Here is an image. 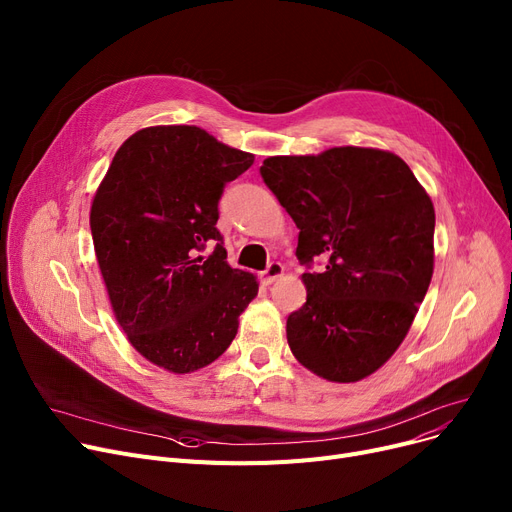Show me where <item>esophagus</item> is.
I'll list each match as a JSON object with an SVG mask.
<instances>
[{
    "mask_svg": "<svg viewBox=\"0 0 512 512\" xmlns=\"http://www.w3.org/2000/svg\"><path fill=\"white\" fill-rule=\"evenodd\" d=\"M282 276H284V265L278 263V261H272L270 265H267V270L261 274V280H263V284L270 286V284H274Z\"/></svg>",
    "mask_w": 512,
    "mask_h": 512,
    "instance_id": "34e87169",
    "label": "esophagus"
}]
</instances>
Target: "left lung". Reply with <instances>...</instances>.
I'll use <instances>...</instances> for the list:
<instances>
[{
    "instance_id": "left-lung-1",
    "label": "left lung",
    "mask_w": 512,
    "mask_h": 512,
    "mask_svg": "<svg viewBox=\"0 0 512 512\" xmlns=\"http://www.w3.org/2000/svg\"><path fill=\"white\" fill-rule=\"evenodd\" d=\"M261 176L297 224L307 303L288 315L292 355L319 378L359 382L405 340L434 274L436 211L396 153L332 147L263 159Z\"/></svg>"
}]
</instances>
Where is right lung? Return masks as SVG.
<instances>
[{"mask_svg": "<svg viewBox=\"0 0 512 512\" xmlns=\"http://www.w3.org/2000/svg\"><path fill=\"white\" fill-rule=\"evenodd\" d=\"M253 161L199 126H147L120 145L95 191L93 247L116 321L170 373L218 359L257 297V276L232 270L215 228L224 184ZM205 244L207 260L196 257Z\"/></svg>", "mask_w": 512, "mask_h": 512, "instance_id": "obj_1", "label": "right lung"}]
</instances>
